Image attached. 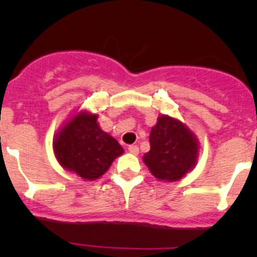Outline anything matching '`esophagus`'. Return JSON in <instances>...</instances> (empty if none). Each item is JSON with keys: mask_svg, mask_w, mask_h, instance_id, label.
<instances>
[{"mask_svg": "<svg viewBox=\"0 0 257 257\" xmlns=\"http://www.w3.org/2000/svg\"><path fill=\"white\" fill-rule=\"evenodd\" d=\"M128 150H129V153H131V154H133V155H137L139 153V148H138V145H129L128 147Z\"/></svg>", "mask_w": 257, "mask_h": 257, "instance_id": "1", "label": "esophagus"}]
</instances>
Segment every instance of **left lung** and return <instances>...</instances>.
<instances>
[{
  "label": "left lung",
  "mask_w": 257,
  "mask_h": 257,
  "mask_svg": "<svg viewBox=\"0 0 257 257\" xmlns=\"http://www.w3.org/2000/svg\"><path fill=\"white\" fill-rule=\"evenodd\" d=\"M150 150L143 160L159 180L177 181L196 164L199 145L195 136L178 119L160 115L149 137Z\"/></svg>",
  "instance_id": "1"
}]
</instances>
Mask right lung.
I'll return each instance as SVG.
<instances>
[{"label":"right lung","mask_w":257,"mask_h":257,"mask_svg":"<svg viewBox=\"0 0 257 257\" xmlns=\"http://www.w3.org/2000/svg\"><path fill=\"white\" fill-rule=\"evenodd\" d=\"M98 115L79 112L53 141V150L59 164L84 180L102 177L116 157L123 154L120 144L100 129Z\"/></svg>","instance_id":"obj_1"}]
</instances>
